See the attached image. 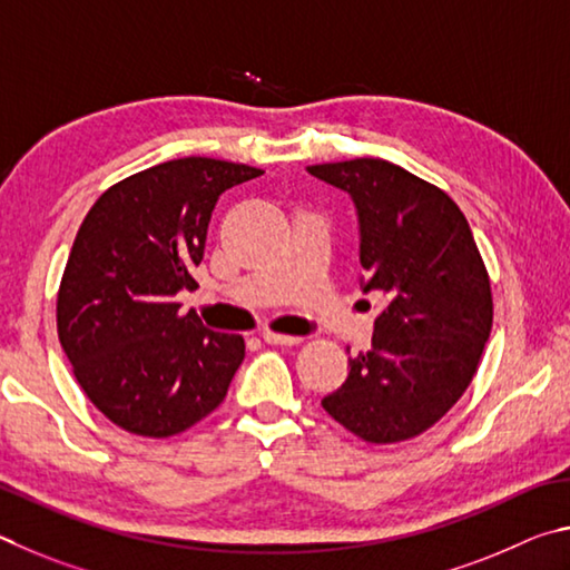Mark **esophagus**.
<instances>
[{
	"label": "esophagus",
	"mask_w": 570,
	"mask_h": 570,
	"mask_svg": "<svg viewBox=\"0 0 570 570\" xmlns=\"http://www.w3.org/2000/svg\"><path fill=\"white\" fill-rule=\"evenodd\" d=\"M263 341H265L267 345H297V343H301V337H295V335H279V333H273V331H265V333H263Z\"/></svg>",
	"instance_id": "34e87169"
}]
</instances>
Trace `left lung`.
<instances>
[{
	"mask_svg": "<svg viewBox=\"0 0 570 570\" xmlns=\"http://www.w3.org/2000/svg\"><path fill=\"white\" fill-rule=\"evenodd\" d=\"M345 189L361 225L363 293L385 295L373 347L323 397L327 415L365 443L425 433L461 401L493 327L491 279L461 213L441 187L381 157L311 165Z\"/></svg>",
	"mask_w": 570,
	"mask_h": 570,
	"instance_id": "8db88e82",
	"label": "left lung"
}]
</instances>
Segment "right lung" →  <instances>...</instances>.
I'll return each instance as SVG.
<instances>
[{
    "instance_id": "add662e5",
    "label": "right lung",
    "mask_w": 570,
    "mask_h": 570,
    "mask_svg": "<svg viewBox=\"0 0 570 570\" xmlns=\"http://www.w3.org/2000/svg\"><path fill=\"white\" fill-rule=\"evenodd\" d=\"M263 169L183 157L99 195L57 293V333L79 387L127 433L169 438L225 401L243 335L215 333L175 295L195 291L207 225L225 189Z\"/></svg>"
}]
</instances>
